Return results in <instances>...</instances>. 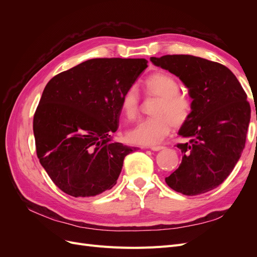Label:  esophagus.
<instances>
[{"mask_svg": "<svg viewBox=\"0 0 257 257\" xmlns=\"http://www.w3.org/2000/svg\"><path fill=\"white\" fill-rule=\"evenodd\" d=\"M149 148L152 151H160L162 149H164V147H163V146H152V147H149Z\"/></svg>", "mask_w": 257, "mask_h": 257, "instance_id": "1", "label": "esophagus"}]
</instances>
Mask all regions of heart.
Masks as SVG:
<instances>
[{
  "label": "heart",
  "instance_id": "heart-1",
  "mask_svg": "<svg viewBox=\"0 0 257 257\" xmlns=\"http://www.w3.org/2000/svg\"><path fill=\"white\" fill-rule=\"evenodd\" d=\"M147 94L159 97L152 114L154 116L139 122L127 132V139L133 144L155 146L170 134L173 125L179 127L190 119L193 110L192 99L180 92V84L174 76L155 73L144 82ZM122 114L135 120L141 109V96L135 87H130L120 99Z\"/></svg>",
  "mask_w": 257,
  "mask_h": 257
}]
</instances>
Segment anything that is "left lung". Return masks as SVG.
<instances>
[{
  "label": "left lung",
  "mask_w": 257,
  "mask_h": 257,
  "mask_svg": "<svg viewBox=\"0 0 257 257\" xmlns=\"http://www.w3.org/2000/svg\"><path fill=\"white\" fill-rule=\"evenodd\" d=\"M180 78L193 99L190 119L179 130L189 142L178 144L181 164L165 178L169 188L194 196L226 179L245 145L251 107L236 76L226 66L189 54L150 58Z\"/></svg>",
  "instance_id": "1"
}]
</instances>
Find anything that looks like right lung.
Wrapping results in <instances>:
<instances>
[{"instance_id":"obj_1","label":"right lung","mask_w":257,"mask_h":257,"mask_svg":"<svg viewBox=\"0 0 257 257\" xmlns=\"http://www.w3.org/2000/svg\"><path fill=\"white\" fill-rule=\"evenodd\" d=\"M146 59L84 61L46 85L33 119L36 154L68 195L91 197L116 183L135 147L112 143L120 99L148 67Z\"/></svg>"}]
</instances>
